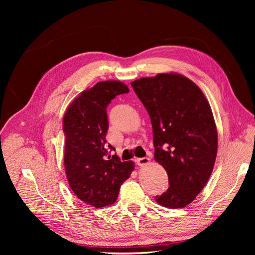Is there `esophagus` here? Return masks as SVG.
<instances>
[{"label": "esophagus", "instance_id": "obj_1", "mask_svg": "<svg viewBox=\"0 0 255 255\" xmlns=\"http://www.w3.org/2000/svg\"><path fill=\"white\" fill-rule=\"evenodd\" d=\"M150 163V158L149 157H139L136 159V164L138 166H145Z\"/></svg>", "mask_w": 255, "mask_h": 255}]
</instances>
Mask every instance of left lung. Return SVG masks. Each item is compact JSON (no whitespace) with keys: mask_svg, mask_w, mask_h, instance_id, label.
Returning a JSON list of instances; mask_svg holds the SVG:
<instances>
[{"mask_svg":"<svg viewBox=\"0 0 255 255\" xmlns=\"http://www.w3.org/2000/svg\"><path fill=\"white\" fill-rule=\"evenodd\" d=\"M148 112L154 142V159L168 173L169 187L156 202L180 208L194 201L212 174L218 135L203 92L177 73H159L132 82Z\"/></svg>","mask_w":255,"mask_h":255,"instance_id":"obj_1","label":"left lung"}]
</instances>
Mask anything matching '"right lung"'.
Instances as JSON below:
<instances>
[{"mask_svg":"<svg viewBox=\"0 0 255 255\" xmlns=\"http://www.w3.org/2000/svg\"><path fill=\"white\" fill-rule=\"evenodd\" d=\"M129 90L119 81H104L83 91L64 116L65 169L69 185L83 202L97 208L113 204L120 186L134 169L133 161L111 156L115 148L106 143V109L112 100Z\"/></svg>","mask_w":255,"mask_h":255,"instance_id":"obj_1","label":"right lung"}]
</instances>
